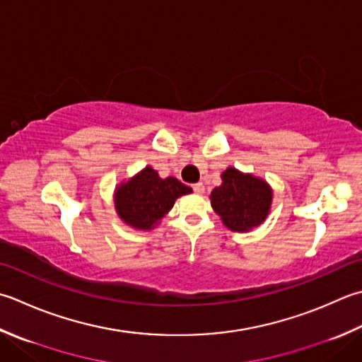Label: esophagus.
Segmentation results:
<instances>
[{
    "mask_svg": "<svg viewBox=\"0 0 362 362\" xmlns=\"http://www.w3.org/2000/svg\"><path fill=\"white\" fill-rule=\"evenodd\" d=\"M193 191H194V193H197V194H202L204 193V191H205V187H204V183H194V185H193Z\"/></svg>",
    "mask_w": 362,
    "mask_h": 362,
    "instance_id": "34e87169",
    "label": "esophagus"
}]
</instances>
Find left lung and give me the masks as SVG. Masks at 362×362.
Instances as JSON below:
<instances>
[{"mask_svg":"<svg viewBox=\"0 0 362 362\" xmlns=\"http://www.w3.org/2000/svg\"><path fill=\"white\" fill-rule=\"evenodd\" d=\"M223 183L211 191V207L224 226L233 232L257 228L270 214L273 191L270 185L252 174L228 168L221 174Z\"/></svg>","mask_w":362,"mask_h":362,"instance_id":"8db88e82","label":"left lung"}]
</instances>
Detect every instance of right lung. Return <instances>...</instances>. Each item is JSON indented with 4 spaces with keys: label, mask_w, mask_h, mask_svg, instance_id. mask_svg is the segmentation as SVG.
Listing matches in <instances>:
<instances>
[{
    "label": "right lung",
    "mask_w": 362,
    "mask_h": 362,
    "mask_svg": "<svg viewBox=\"0 0 362 362\" xmlns=\"http://www.w3.org/2000/svg\"><path fill=\"white\" fill-rule=\"evenodd\" d=\"M189 193L191 188L175 177L161 179L155 169L146 166L116 188L115 204L125 224L139 230H151L173 209L177 197Z\"/></svg>",
    "instance_id": "obj_1"
}]
</instances>
